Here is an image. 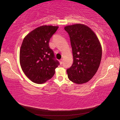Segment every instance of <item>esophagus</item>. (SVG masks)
<instances>
[{"instance_id": "obj_1", "label": "esophagus", "mask_w": 120, "mask_h": 120, "mask_svg": "<svg viewBox=\"0 0 120 120\" xmlns=\"http://www.w3.org/2000/svg\"><path fill=\"white\" fill-rule=\"evenodd\" d=\"M60 64L61 65L63 64V60H60Z\"/></svg>"}]
</instances>
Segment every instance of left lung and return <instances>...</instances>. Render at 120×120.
<instances>
[{"label":"left lung","instance_id":"1","mask_svg":"<svg viewBox=\"0 0 120 120\" xmlns=\"http://www.w3.org/2000/svg\"><path fill=\"white\" fill-rule=\"evenodd\" d=\"M71 45L74 61L67 69L68 78L73 82H88L96 74L100 64L102 50L98 38L90 28L83 24L67 26Z\"/></svg>","mask_w":120,"mask_h":120}]
</instances>
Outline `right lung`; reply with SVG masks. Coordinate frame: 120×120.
I'll use <instances>...</instances> for the list:
<instances>
[{"label": "right lung", "mask_w": 120, "mask_h": 120, "mask_svg": "<svg viewBox=\"0 0 120 120\" xmlns=\"http://www.w3.org/2000/svg\"><path fill=\"white\" fill-rule=\"evenodd\" d=\"M58 27L40 26L28 33L22 42L19 52L21 68L26 76L36 84H43L50 79L60 64L49 44Z\"/></svg>", "instance_id": "add662e5"}]
</instances>
